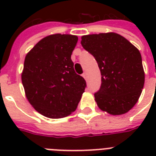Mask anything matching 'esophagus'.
Masks as SVG:
<instances>
[{
  "label": "esophagus",
  "instance_id": "esophagus-1",
  "mask_svg": "<svg viewBox=\"0 0 156 156\" xmlns=\"http://www.w3.org/2000/svg\"><path fill=\"white\" fill-rule=\"evenodd\" d=\"M82 76H83V78H85V79H87V73H83V75H82Z\"/></svg>",
  "mask_w": 156,
  "mask_h": 156
}]
</instances>
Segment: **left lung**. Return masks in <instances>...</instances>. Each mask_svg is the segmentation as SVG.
Segmentation results:
<instances>
[{"mask_svg":"<svg viewBox=\"0 0 156 156\" xmlns=\"http://www.w3.org/2000/svg\"><path fill=\"white\" fill-rule=\"evenodd\" d=\"M81 44L94 56L101 73L95 100L102 111L118 116L137 104L145 82L139 50L117 33L83 35Z\"/></svg>","mask_w":156,"mask_h":156,"instance_id":"obj_1","label":"left lung"}]
</instances>
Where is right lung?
<instances>
[{
  "label": "right lung",
  "mask_w": 156,
  "mask_h": 156,
  "mask_svg": "<svg viewBox=\"0 0 156 156\" xmlns=\"http://www.w3.org/2000/svg\"><path fill=\"white\" fill-rule=\"evenodd\" d=\"M78 38L52 34L40 40L26 55L22 72L26 97L43 116L66 117L78 107L86 81L73 69L71 55Z\"/></svg>",
  "instance_id": "add662e5"
}]
</instances>
